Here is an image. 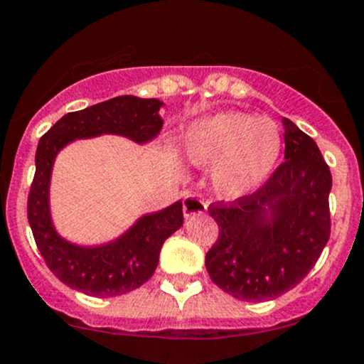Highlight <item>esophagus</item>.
I'll return each instance as SVG.
<instances>
[{"label":"esophagus","instance_id":"obj_1","mask_svg":"<svg viewBox=\"0 0 364 364\" xmlns=\"http://www.w3.org/2000/svg\"><path fill=\"white\" fill-rule=\"evenodd\" d=\"M207 213V203L202 200L200 197H195V195H186L183 198V214L188 219L191 215H198Z\"/></svg>","mask_w":364,"mask_h":364}]
</instances>
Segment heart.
Wrapping results in <instances>:
<instances>
[{"mask_svg":"<svg viewBox=\"0 0 364 364\" xmlns=\"http://www.w3.org/2000/svg\"><path fill=\"white\" fill-rule=\"evenodd\" d=\"M283 149L273 119L225 110L191 122L183 151L193 167L210 169V185L221 200L238 202L266 185Z\"/></svg>","mask_w":364,"mask_h":364,"instance_id":"heart-1","label":"heart"}]
</instances>
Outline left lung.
Here are the masks:
<instances>
[{"label": "left lung", "instance_id": "left-lung-1", "mask_svg": "<svg viewBox=\"0 0 364 364\" xmlns=\"http://www.w3.org/2000/svg\"><path fill=\"white\" fill-rule=\"evenodd\" d=\"M285 162L243 200L214 203L219 238L205 254L209 277L235 299L264 302L289 292L316 264L330 237L331 174L313 138L289 119Z\"/></svg>", "mask_w": 364, "mask_h": 364}]
</instances>
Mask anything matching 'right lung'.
Wrapping results in <instances>:
<instances>
[{"label":"right lung","mask_w":364,"mask_h":364,"mask_svg":"<svg viewBox=\"0 0 364 364\" xmlns=\"http://www.w3.org/2000/svg\"><path fill=\"white\" fill-rule=\"evenodd\" d=\"M164 102L124 95L63 115L39 139L27 218L36 245L51 273L70 289L93 297H115L141 287L154 274L164 242L183 226V202L143 214L122 235L100 245H79L63 238L51 215V173L58 154L75 139L115 134L149 145L159 136Z\"/></svg>","instance_id":"1"}]
</instances>
